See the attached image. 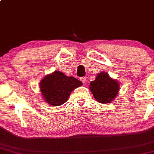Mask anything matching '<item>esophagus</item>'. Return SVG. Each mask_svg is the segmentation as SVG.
Returning <instances> with one entry per match:
<instances>
[{
  "instance_id": "esophagus-1",
  "label": "esophagus",
  "mask_w": 154,
  "mask_h": 154,
  "mask_svg": "<svg viewBox=\"0 0 154 154\" xmlns=\"http://www.w3.org/2000/svg\"><path fill=\"white\" fill-rule=\"evenodd\" d=\"M81 81H82V83H85L86 81H87V77H82V78H81Z\"/></svg>"
}]
</instances>
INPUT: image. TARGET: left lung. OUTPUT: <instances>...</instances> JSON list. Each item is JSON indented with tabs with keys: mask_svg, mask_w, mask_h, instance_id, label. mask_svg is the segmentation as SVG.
Listing matches in <instances>:
<instances>
[{
	"mask_svg": "<svg viewBox=\"0 0 154 154\" xmlns=\"http://www.w3.org/2000/svg\"><path fill=\"white\" fill-rule=\"evenodd\" d=\"M119 82L116 79L111 78L107 72H101L90 83L89 88L97 101L109 104L119 94Z\"/></svg>",
	"mask_w": 154,
	"mask_h": 154,
	"instance_id": "8db88e82",
	"label": "left lung"
}]
</instances>
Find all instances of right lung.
<instances>
[{
	"label": "right lung",
	"instance_id": "obj_1",
	"mask_svg": "<svg viewBox=\"0 0 154 154\" xmlns=\"http://www.w3.org/2000/svg\"><path fill=\"white\" fill-rule=\"evenodd\" d=\"M82 85L74 77H68L63 72L54 71L40 81V91L46 103L51 106H61L67 101L75 88Z\"/></svg>",
	"mask_w": 154,
	"mask_h": 154
}]
</instances>
